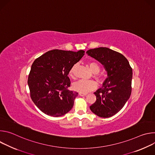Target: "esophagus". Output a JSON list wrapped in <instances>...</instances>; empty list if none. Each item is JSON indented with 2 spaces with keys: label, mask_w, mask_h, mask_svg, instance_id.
Listing matches in <instances>:
<instances>
[{
  "label": "esophagus",
  "mask_w": 155,
  "mask_h": 155,
  "mask_svg": "<svg viewBox=\"0 0 155 155\" xmlns=\"http://www.w3.org/2000/svg\"><path fill=\"white\" fill-rule=\"evenodd\" d=\"M79 95H80V96H86V95H87V94H86V93H79Z\"/></svg>",
  "instance_id": "esophagus-1"
}]
</instances>
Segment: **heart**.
Instances as JSON below:
<instances>
[{"label": "heart", "mask_w": 155, "mask_h": 155, "mask_svg": "<svg viewBox=\"0 0 155 155\" xmlns=\"http://www.w3.org/2000/svg\"><path fill=\"white\" fill-rule=\"evenodd\" d=\"M76 66L77 65H74L69 71V75L71 77H74ZM88 67L90 69L91 71L95 74L94 77L97 79L99 80L100 77L98 75V73L101 70L100 65L96 62H90L88 63ZM96 86L97 84L94 81L85 80H80L75 83L73 85L74 90L81 93H87L91 91H93L95 89Z\"/></svg>", "instance_id": "b5f03b06"}]
</instances>
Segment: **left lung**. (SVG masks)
<instances>
[{
  "label": "left lung",
  "mask_w": 155,
  "mask_h": 155,
  "mask_svg": "<svg viewBox=\"0 0 155 155\" xmlns=\"http://www.w3.org/2000/svg\"><path fill=\"white\" fill-rule=\"evenodd\" d=\"M86 53L104 65L108 76L102 87L94 93L96 101L90 108L98 117H112L130 97L132 69L122 54L110 48L99 47L87 50Z\"/></svg>",
  "instance_id": "1"
}]
</instances>
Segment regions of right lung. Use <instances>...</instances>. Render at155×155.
I'll use <instances>...</instances> for the list:
<instances>
[{"label": "right lung", "instance_id": "right-lung-1", "mask_svg": "<svg viewBox=\"0 0 155 155\" xmlns=\"http://www.w3.org/2000/svg\"><path fill=\"white\" fill-rule=\"evenodd\" d=\"M84 53L53 50L34 61L28 83L32 100L42 112L58 117L72 108L78 93L68 89L71 86L68 74Z\"/></svg>", "mask_w": 155, "mask_h": 155}]
</instances>
